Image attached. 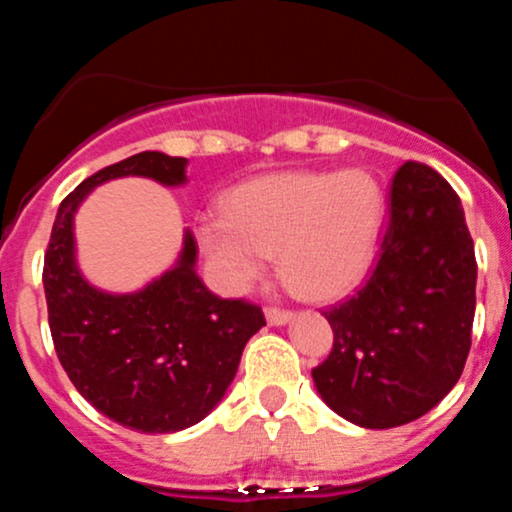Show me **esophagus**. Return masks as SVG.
Here are the masks:
<instances>
[{"instance_id": "34e87169", "label": "esophagus", "mask_w": 512, "mask_h": 512, "mask_svg": "<svg viewBox=\"0 0 512 512\" xmlns=\"http://www.w3.org/2000/svg\"><path fill=\"white\" fill-rule=\"evenodd\" d=\"M264 315H267L269 325H286V322L293 317L291 310H284V308H267L264 310Z\"/></svg>"}]
</instances>
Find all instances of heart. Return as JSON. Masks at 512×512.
<instances>
[{
    "label": "heart",
    "mask_w": 512,
    "mask_h": 512,
    "mask_svg": "<svg viewBox=\"0 0 512 512\" xmlns=\"http://www.w3.org/2000/svg\"><path fill=\"white\" fill-rule=\"evenodd\" d=\"M383 223L385 192L368 170H284L233 187L197 238L228 291L248 289L276 255L293 293L332 301L366 276Z\"/></svg>",
    "instance_id": "b5f03b06"
}]
</instances>
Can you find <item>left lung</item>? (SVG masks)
<instances>
[{
  "instance_id": "1",
  "label": "left lung",
  "mask_w": 512,
  "mask_h": 512,
  "mask_svg": "<svg viewBox=\"0 0 512 512\" xmlns=\"http://www.w3.org/2000/svg\"><path fill=\"white\" fill-rule=\"evenodd\" d=\"M387 207L375 269L356 296L325 310L334 344L313 368L327 407L363 428L409 424L448 395L477 308L474 240L448 180L407 161Z\"/></svg>"
}]
</instances>
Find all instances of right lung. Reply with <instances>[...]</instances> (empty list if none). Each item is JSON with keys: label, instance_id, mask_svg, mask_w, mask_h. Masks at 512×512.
<instances>
[{"label": "right lung", "instance_id": "obj_1", "mask_svg": "<svg viewBox=\"0 0 512 512\" xmlns=\"http://www.w3.org/2000/svg\"><path fill=\"white\" fill-rule=\"evenodd\" d=\"M187 158L142 151L98 170L62 199L45 252L43 284L57 358L79 395L120 426L175 433L202 421L236 378L245 344L264 322L260 305L214 296L195 272L197 240L137 293L93 289L74 260V214L105 180L142 175L182 185Z\"/></svg>", "mask_w": 512, "mask_h": 512}]
</instances>
